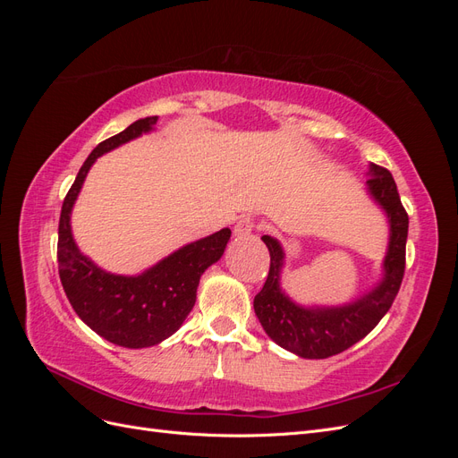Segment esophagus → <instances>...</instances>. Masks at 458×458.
I'll list each match as a JSON object with an SVG mask.
<instances>
[{
	"instance_id": "34e87169",
	"label": "esophagus",
	"mask_w": 458,
	"mask_h": 458,
	"mask_svg": "<svg viewBox=\"0 0 458 458\" xmlns=\"http://www.w3.org/2000/svg\"><path fill=\"white\" fill-rule=\"evenodd\" d=\"M256 221L252 217H241L237 224H234V237H248V234H252L256 231Z\"/></svg>"
}]
</instances>
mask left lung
I'll list each match as a JSON object with an SVG mask.
<instances>
[{
    "instance_id": "8db88e82",
    "label": "left lung",
    "mask_w": 458,
    "mask_h": 458,
    "mask_svg": "<svg viewBox=\"0 0 458 458\" xmlns=\"http://www.w3.org/2000/svg\"><path fill=\"white\" fill-rule=\"evenodd\" d=\"M370 174L372 177L367 179V185L374 200L390 217L392 234L384 259V279L363 300H357L352 306L327 310H303L296 306L279 288V271L284 258L279 242L267 234L261 237L269 250L271 263L266 284L254 298V311L267 336L300 357L327 359L352 348L380 323L399 293L405 275L409 216L401 204L390 170L372 164Z\"/></svg>"
}]
</instances>
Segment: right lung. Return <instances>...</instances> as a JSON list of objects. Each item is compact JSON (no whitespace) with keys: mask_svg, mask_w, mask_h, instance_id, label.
I'll return each mask as SVG.
<instances>
[{"mask_svg":"<svg viewBox=\"0 0 458 458\" xmlns=\"http://www.w3.org/2000/svg\"><path fill=\"white\" fill-rule=\"evenodd\" d=\"M155 123L157 116L141 118L97 145L68 189L59 219L57 261L68 301L97 335L133 350L155 345L182 327L195 306L200 275L221 258L231 237V229H221L183 246L140 276L105 273L80 254L71 233V210L91 164L103 152L135 140Z\"/></svg>","mask_w":458,"mask_h":458,"instance_id":"1","label":"right lung"}]
</instances>
